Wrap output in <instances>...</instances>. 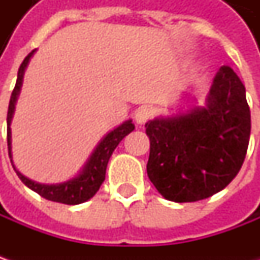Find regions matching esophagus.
I'll list each match as a JSON object with an SVG mask.
<instances>
[{"label": "esophagus", "instance_id": "esophagus-1", "mask_svg": "<svg viewBox=\"0 0 260 260\" xmlns=\"http://www.w3.org/2000/svg\"><path fill=\"white\" fill-rule=\"evenodd\" d=\"M153 108L150 107H140L135 113V120L137 124H145L146 121H149L153 117Z\"/></svg>", "mask_w": 260, "mask_h": 260}]
</instances>
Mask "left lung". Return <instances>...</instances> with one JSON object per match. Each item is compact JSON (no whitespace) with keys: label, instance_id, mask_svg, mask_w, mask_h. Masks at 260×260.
I'll return each instance as SVG.
<instances>
[{"label":"left lung","instance_id":"1","mask_svg":"<svg viewBox=\"0 0 260 260\" xmlns=\"http://www.w3.org/2000/svg\"><path fill=\"white\" fill-rule=\"evenodd\" d=\"M150 139L147 175L169 201L194 203L224 189L243 165L250 108L230 66L215 75L205 107L146 123Z\"/></svg>","mask_w":260,"mask_h":260}]
</instances>
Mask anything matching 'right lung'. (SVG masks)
<instances>
[{"label":"right lung","mask_w":260,"mask_h":260,"mask_svg":"<svg viewBox=\"0 0 260 260\" xmlns=\"http://www.w3.org/2000/svg\"><path fill=\"white\" fill-rule=\"evenodd\" d=\"M35 53V50H31L28 55L25 56L23 63L20 65L18 69V75H17V82H15L14 89L11 92V98H10V104H8V113H7V143H8V155L11 157V128H10V123L13 118V113H14V105L17 95L20 92L21 88V82H23V75H24V69L31 55ZM135 130V124L132 123V120H127L121 125H118L114 128L111 133L105 136L101 140V143L96 146L95 152L91 156V159L88 160L85 168L82 169V172L75 176L71 181H66L62 184L56 185H45L33 182L31 179L25 178L24 175H21L17 169L15 172L18 175V178L21 179V182L27 185L30 189H33L35 192L42 195L43 198L49 200V201H55V203H62V204L75 205L85 203L89 198H92L95 192L100 189L101 184L105 179V169H107V164L110 160V156L113 155L114 149L118 146V143L124 139L128 133H132ZM13 164V159H11Z\"/></svg>","instance_id":"1"}]
</instances>
